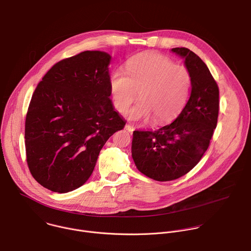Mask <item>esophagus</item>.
<instances>
[{"instance_id":"1","label":"esophagus","mask_w":251,"mask_h":251,"mask_svg":"<svg viewBox=\"0 0 251 251\" xmlns=\"http://www.w3.org/2000/svg\"><path fill=\"white\" fill-rule=\"evenodd\" d=\"M126 129H127V131H128L129 133H131V134H132V133H133V131L135 130L134 126H132L131 124H127V125H126Z\"/></svg>"}]
</instances>
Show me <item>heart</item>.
Returning a JSON list of instances; mask_svg holds the SVG:
<instances>
[{
    "label": "heart",
    "instance_id": "1",
    "mask_svg": "<svg viewBox=\"0 0 251 251\" xmlns=\"http://www.w3.org/2000/svg\"><path fill=\"white\" fill-rule=\"evenodd\" d=\"M126 73L114 70L109 77V90L114 107L125 112L137 100H142L129 110L133 121L165 123L176 118L184 108L190 88L189 70L159 53L142 52L126 62Z\"/></svg>",
    "mask_w": 251,
    "mask_h": 251
}]
</instances>
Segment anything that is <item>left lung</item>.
Listing matches in <instances>:
<instances>
[{
  "instance_id": "left-lung-1",
  "label": "left lung",
  "mask_w": 251,
  "mask_h": 251,
  "mask_svg": "<svg viewBox=\"0 0 251 251\" xmlns=\"http://www.w3.org/2000/svg\"><path fill=\"white\" fill-rule=\"evenodd\" d=\"M173 52L185 59L191 75L190 99L169 125L156 131H134L132 157L140 172L159 182L190 172L207 151L219 113V88L206 64L187 48Z\"/></svg>"
}]
</instances>
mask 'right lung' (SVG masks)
Returning <instances> with one entry per match:
<instances>
[{"label": "right lung", "instance_id": "right-lung-1", "mask_svg": "<svg viewBox=\"0 0 251 251\" xmlns=\"http://www.w3.org/2000/svg\"><path fill=\"white\" fill-rule=\"evenodd\" d=\"M111 56L85 50L55 63L36 87L25 119L27 165L44 188L74 191L106 141L126 124L110 100Z\"/></svg>", "mask_w": 251, "mask_h": 251}]
</instances>
